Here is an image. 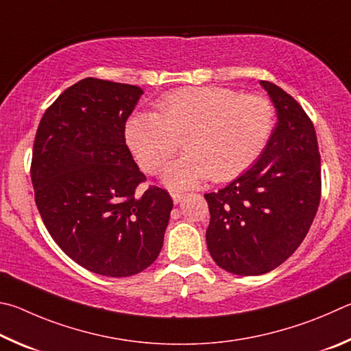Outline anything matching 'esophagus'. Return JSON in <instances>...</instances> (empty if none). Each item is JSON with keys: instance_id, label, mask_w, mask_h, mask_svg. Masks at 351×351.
<instances>
[{"instance_id": "34e87169", "label": "esophagus", "mask_w": 351, "mask_h": 351, "mask_svg": "<svg viewBox=\"0 0 351 351\" xmlns=\"http://www.w3.org/2000/svg\"><path fill=\"white\" fill-rule=\"evenodd\" d=\"M171 197H172V202H174V204H179V202H182V199L185 197V194L180 193V191H172Z\"/></svg>"}]
</instances>
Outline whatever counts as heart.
<instances>
[{
  "mask_svg": "<svg viewBox=\"0 0 351 351\" xmlns=\"http://www.w3.org/2000/svg\"><path fill=\"white\" fill-rule=\"evenodd\" d=\"M273 103L217 86H189L165 94L156 112L128 119L125 138L135 162L157 174L179 149L188 151L165 172L169 188H191L211 177L226 182L251 168L271 137Z\"/></svg>",
  "mask_w": 351,
  "mask_h": 351,
  "instance_id": "obj_1",
  "label": "heart"
}]
</instances>
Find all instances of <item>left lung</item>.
I'll return each mask as SVG.
<instances>
[{"label":"left lung","mask_w":351,"mask_h":351,"mask_svg":"<svg viewBox=\"0 0 351 351\" xmlns=\"http://www.w3.org/2000/svg\"><path fill=\"white\" fill-rule=\"evenodd\" d=\"M278 126L259 160L217 193L210 206L206 245L220 268L265 274L290 257L308 232L321 202V154L302 106L271 82H261Z\"/></svg>","instance_id":"left-lung-1"}]
</instances>
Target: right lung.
<instances>
[{"instance_id": "right-lung-1", "label": "right lung", "mask_w": 351, "mask_h": 351, "mask_svg": "<svg viewBox=\"0 0 351 351\" xmlns=\"http://www.w3.org/2000/svg\"><path fill=\"white\" fill-rule=\"evenodd\" d=\"M138 86L83 78L67 88L36 129L30 179L55 243L78 265L128 278L157 259L172 199L151 185L125 138Z\"/></svg>"}]
</instances>
